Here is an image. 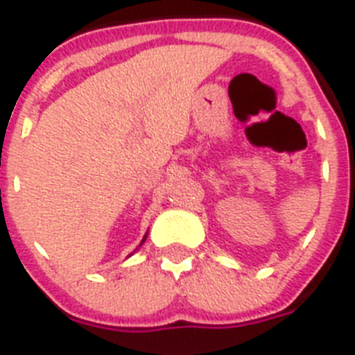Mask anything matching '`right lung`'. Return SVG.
Masks as SVG:
<instances>
[{"mask_svg":"<svg viewBox=\"0 0 355 355\" xmlns=\"http://www.w3.org/2000/svg\"><path fill=\"white\" fill-rule=\"evenodd\" d=\"M146 238H147V233L144 234V238H142V241H140V245H139V247H142V243H144V241H146ZM139 247H137V249H139ZM130 256H131V254H130Z\"/></svg>","mask_w":355,"mask_h":355,"instance_id":"1","label":"right lung"}]
</instances>
